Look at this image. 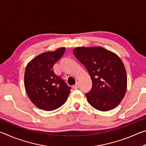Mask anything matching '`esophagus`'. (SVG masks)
Here are the masks:
<instances>
[{
	"mask_svg": "<svg viewBox=\"0 0 146 146\" xmlns=\"http://www.w3.org/2000/svg\"><path fill=\"white\" fill-rule=\"evenodd\" d=\"M78 87H79V84L77 82L75 86H73V89L76 90V89H77Z\"/></svg>",
	"mask_w": 146,
	"mask_h": 146,
	"instance_id": "esophagus-1",
	"label": "esophagus"
}]
</instances>
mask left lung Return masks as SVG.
Segmentation results:
<instances>
[{
  "instance_id": "8db88e82",
  "label": "left lung",
  "mask_w": 146,
  "mask_h": 146,
  "mask_svg": "<svg viewBox=\"0 0 146 146\" xmlns=\"http://www.w3.org/2000/svg\"><path fill=\"white\" fill-rule=\"evenodd\" d=\"M73 52L87 69L92 88L86 93L89 104L101 111L117 107L127 90V73L117 54L101 46L77 47Z\"/></svg>"
}]
</instances>
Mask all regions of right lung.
Instances as JSON below:
<instances>
[{
	"label": "right lung",
	"mask_w": 146,
	"mask_h": 146,
	"mask_svg": "<svg viewBox=\"0 0 146 146\" xmlns=\"http://www.w3.org/2000/svg\"><path fill=\"white\" fill-rule=\"evenodd\" d=\"M66 48L47 51L35 56L27 64L24 87L31 102L40 110L53 111L62 106L71 88L53 72V66L65 52Z\"/></svg>",
	"instance_id": "obj_1"
}]
</instances>
